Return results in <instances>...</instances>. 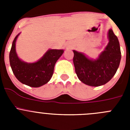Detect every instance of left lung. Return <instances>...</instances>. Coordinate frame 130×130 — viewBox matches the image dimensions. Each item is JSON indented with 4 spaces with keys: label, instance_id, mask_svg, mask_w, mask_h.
I'll return each instance as SVG.
<instances>
[{
    "label": "left lung",
    "instance_id": "8db88e82",
    "mask_svg": "<svg viewBox=\"0 0 130 130\" xmlns=\"http://www.w3.org/2000/svg\"><path fill=\"white\" fill-rule=\"evenodd\" d=\"M109 43L96 60L87 58L82 53L73 50V61L78 78L92 87L103 85L111 80L119 68L121 59L120 44L112 29L108 32Z\"/></svg>",
    "mask_w": 130,
    "mask_h": 130
}]
</instances>
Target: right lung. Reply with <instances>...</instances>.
I'll return each instance as SVG.
<instances>
[{
  "label": "right lung",
  "instance_id": "add662e5",
  "mask_svg": "<svg viewBox=\"0 0 130 130\" xmlns=\"http://www.w3.org/2000/svg\"><path fill=\"white\" fill-rule=\"evenodd\" d=\"M18 35L12 43L10 52V64L15 77L26 85L40 87L50 81L54 72L55 63L64 53L62 49H49L38 61L26 63L18 57L15 42Z\"/></svg>",
  "mask_w": 130,
  "mask_h": 130
}]
</instances>
